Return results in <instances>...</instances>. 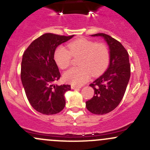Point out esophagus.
Returning a JSON list of instances; mask_svg holds the SVG:
<instances>
[{
    "mask_svg": "<svg viewBox=\"0 0 150 150\" xmlns=\"http://www.w3.org/2000/svg\"><path fill=\"white\" fill-rule=\"evenodd\" d=\"M81 88V86H74V85H72V86H71V88L74 89V90H75V89H78V88Z\"/></svg>",
    "mask_w": 150,
    "mask_h": 150,
    "instance_id": "1",
    "label": "esophagus"
}]
</instances>
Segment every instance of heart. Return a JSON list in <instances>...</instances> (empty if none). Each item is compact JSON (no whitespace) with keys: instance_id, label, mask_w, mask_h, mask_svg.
<instances>
[{"instance_id":"b5f03b06","label":"heart","mask_w":150,"mask_h":150,"mask_svg":"<svg viewBox=\"0 0 150 150\" xmlns=\"http://www.w3.org/2000/svg\"><path fill=\"white\" fill-rule=\"evenodd\" d=\"M68 48L59 46L54 53V60L61 69H66L70 65L72 57H81V67L71 68L63 75L67 83L81 86L90 79L91 73L95 76L101 75L109 65L110 51L104 43L81 38L69 43Z\"/></svg>"}]
</instances>
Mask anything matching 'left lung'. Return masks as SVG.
<instances>
[{
	"instance_id": "1",
	"label": "left lung",
	"mask_w": 150,
	"mask_h": 150,
	"mask_svg": "<svg viewBox=\"0 0 150 150\" xmlns=\"http://www.w3.org/2000/svg\"><path fill=\"white\" fill-rule=\"evenodd\" d=\"M102 37L110 49V64L105 72L90 84L94 95L86 102L88 111L96 115H104L112 111L121 102L125 94L130 76L129 57L123 46L104 33L91 35Z\"/></svg>"
}]
</instances>
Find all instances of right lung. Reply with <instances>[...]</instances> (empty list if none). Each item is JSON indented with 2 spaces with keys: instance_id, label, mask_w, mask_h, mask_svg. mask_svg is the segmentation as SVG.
Listing matches in <instances>:
<instances>
[{
  "instance_id": "obj_1",
  "label": "right lung",
  "mask_w": 150,
  "mask_h": 150,
  "mask_svg": "<svg viewBox=\"0 0 150 150\" xmlns=\"http://www.w3.org/2000/svg\"><path fill=\"white\" fill-rule=\"evenodd\" d=\"M73 36L46 33L33 40L22 56L21 80L27 98L42 114H57L65 106L64 93L71 86L54 84L61 76L54 52L57 46Z\"/></svg>"
}]
</instances>
